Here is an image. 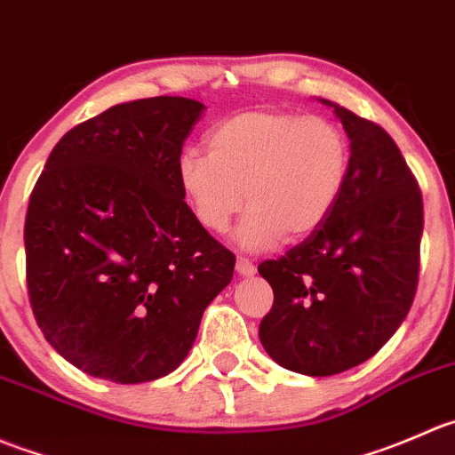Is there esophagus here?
<instances>
[{"label":"esophagus","mask_w":455,"mask_h":455,"mask_svg":"<svg viewBox=\"0 0 455 455\" xmlns=\"http://www.w3.org/2000/svg\"><path fill=\"white\" fill-rule=\"evenodd\" d=\"M236 272L241 274V276H251V274L256 272V265L251 263L250 259H245V256H238V259H236Z\"/></svg>","instance_id":"1"}]
</instances>
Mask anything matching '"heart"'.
Listing matches in <instances>:
<instances>
[{"instance_id":"heart-1","label":"heart","mask_w":455,"mask_h":455,"mask_svg":"<svg viewBox=\"0 0 455 455\" xmlns=\"http://www.w3.org/2000/svg\"><path fill=\"white\" fill-rule=\"evenodd\" d=\"M349 141L325 116L247 110L214 125L208 155L181 152L177 177L196 221L226 232L247 201L236 241L265 250L316 232L349 177Z\"/></svg>"}]
</instances>
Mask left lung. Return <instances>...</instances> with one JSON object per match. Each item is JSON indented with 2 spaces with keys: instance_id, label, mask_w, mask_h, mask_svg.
I'll return each mask as SVG.
<instances>
[{
  "instance_id": "left-lung-1",
  "label": "left lung",
  "mask_w": 455,
  "mask_h": 455,
  "mask_svg": "<svg viewBox=\"0 0 455 455\" xmlns=\"http://www.w3.org/2000/svg\"><path fill=\"white\" fill-rule=\"evenodd\" d=\"M330 106L352 141L343 195L316 232L259 265L274 290L260 343L278 365L307 376L374 356L409 314L420 269L416 177L379 124Z\"/></svg>"
}]
</instances>
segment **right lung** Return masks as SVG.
<instances>
[{
  "instance_id": "add662e5",
  "label": "right lung",
  "mask_w": 455,
  "mask_h": 455,
  "mask_svg": "<svg viewBox=\"0 0 455 455\" xmlns=\"http://www.w3.org/2000/svg\"><path fill=\"white\" fill-rule=\"evenodd\" d=\"M186 97L119 103L60 139L26 212V283L48 343L94 379L177 370L234 254L196 221L177 177L204 115Z\"/></svg>"
}]
</instances>
